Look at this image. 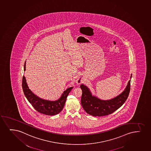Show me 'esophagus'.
Returning <instances> with one entry per match:
<instances>
[{
	"label": "esophagus",
	"instance_id": "1",
	"mask_svg": "<svg viewBox=\"0 0 151 151\" xmlns=\"http://www.w3.org/2000/svg\"><path fill=\"white\" fill-rule=\"evenodd\" d=\"M83 76H78V78H77L76 80V83L78 84H81L82 83H83Z\"/></svg>",
	"mask_w": 151,
	"mask_h": 151
}]
</instances>
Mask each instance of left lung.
<instances>
[{
	"label": "left lung",
	"mask_w": 151,
	"mask_h": 151,
	"mask_svg": "<svg viewBox=\"0 0 151 151\" xmlns=\"http://www.w3.org/2000/svg\"><path fill=\"white\" fill-rule=\"evenodd\" d=\"M132 76L131 75L130 78ZM80 87L82 90L81 104L83 109L88 114L100 117L112 114L124 103L130 92V80L122 94L109 100H101L92 96L88 88L85 85H81Z\"/></svg>",
	"instance_id": "1"
}]
</instances>
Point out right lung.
Segmentation results:
<instances>
[{
	"label": "right lung",
	"instance_id": "right-lung-1",
	"mask_svg": "<svg viewBox=\"0 0 151 151\" xmlns=\"http://www.w3.org/2000/svg\"><path fill=\"white\" fill-rule=\"evenodd\" d=\"M26 70V61L24 64V71ZM22 88L24 95L35 109L39 112L47 115H55L60 112L63 110L66 101V98L73 87H70L64 91L60 99L55 101H50L41 99L32 93L29 90L26 83V80L23 76Z\"/></svg>",
	"mask_w": 151,
	"mask_h": 151
}]
</instances>
